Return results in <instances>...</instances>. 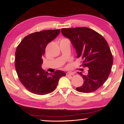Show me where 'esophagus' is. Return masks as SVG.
<instances>
[{
  "mask_svg": "<svg viewBox=\"0 0 124 124\" xmlns=\"http://www.w3.org/2000/svg\"><path fill=\"white\" fill-rule=\"evenodd\" d=\"M75 74V73L74 72H72V71H68L66 73V75L67 76H69V75H74Z\"/></svg>",
  "mask_w": 124,
  "mask_h": 124,
  "instance_id": "1",
  "label": "esophagus"
}]
</instances>
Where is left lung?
<instances>
[{"label": "left lung", "instance_id": "left-lung-1", "mask_svg": "<svg viewBox=\"0 0 124 124\" xmlns=\"http://www.w3.org/2000/svg\"><path fill=\"white\" fill-rule=\"evenodd\" d=\"M61 31L70 40L76 57H82V65L88 69L86 74L78 72L84 81L76 90L85 93L95 91L107 80L113 64V57L106 40L95 31L86 27L62 29Z\"/></svg>", "mask_w": 124, "mask_h": 124}]
</instances>
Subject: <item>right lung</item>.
Instances as JSON below:
<instances>
[{
    "instance_id": "right-lung-1",
    "label": "right lung",
    "mask_w": 124,
    "mask_h": 124,
    "mask_svg": "<svg viewBox=\"0 0 124 124\" xmlns=\"http://www.w3.org/2000/svg\"><path fill=\"white\" fill-rule=\"evenodd\" d=\"M60 30L36 32L25 37L16 51V70L20 81L31 93L46 95L53 92L60 78L66 76L61 70L49 74L42 68V56L47 45L59 35Z\"/></svg>"
}]
</instances>
